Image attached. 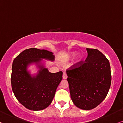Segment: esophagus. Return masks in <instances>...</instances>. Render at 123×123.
Listing matches in <instances>:
<instances>
[{"mask_svg":"<svg viewBox=\"0 0 123 123\" xmlns=\"http://www.w3.org/2000/svg\"><path fill=\"white\" fill-rule=\"evenodd\" d=\"M62 77H63V79H64V80H65L67 78V75H66V73H65V72H64V73H63Z\"/></svg>","mask_w":123,"mask_h":123,"instance_id":"1","label":"esophagus"}]
</instances>
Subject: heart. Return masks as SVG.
I'll use <instances>...</instances> for the list:
<instances>
[{
	"instance_id": "heart-1",
	"label": "heart",
	"mask_w": 123,
	"mask_h": 123,
	"mask_svg": "<svg viewBox=\"0 0 123 123\" xmlns=\"http://www.w3.org/2000/svg\"><path fill=\"white\" fill-rule=\"evenodd\" d=\"M75 54L74 53H70L69 54V55H68V59L69 60H70L73 58ZM81 58H82V56H81V54H78L76 56V63H78L81 61Z\"/></svg>"
}]
</instances>
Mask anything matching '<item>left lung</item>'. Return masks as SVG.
Segmentation results:
<instances>
[{
    "label": "left lung",
    "mask_w": 123,
    "mask_h": 123,
    "mask_svg": "<svg viewBox=\"0 0 123 123\" xmlns=\"http://www.w3.org/2000/svg\"><path fill=\"white\" fill-rule=\"evenodd\" d=\"M88 57L66 70L70 97L79 108L90 110L98 106L108 93L111 73L108 60L97 49H86Z\"/></svg>",
    "instance_id": "1"
}]
</instances>
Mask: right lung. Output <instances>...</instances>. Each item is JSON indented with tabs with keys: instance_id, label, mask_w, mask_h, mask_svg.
Here are the masks:
<instances>
[{
	"instance_id": "1",
	"label": "right lung",
	"mask_w": 123,
	"mask_h": 123,
	"mask_svg": "<svg viewBox=\"0 0 123 123\" xmlns=\"http://www.w3.org/2000/svg\"><path fill=\"white\" fill-rule=\"evenodd\" d=\"M51 51L37 48L20 53L13 61L11 86L15 97L26 108L32 111L45 109L51 104L56 90L62 79V72L50 73L41 62L42 59L54 60ZM35 63L40 70L35 76L27 70L28 66Z\"/></svg>"
}]
</instances>
